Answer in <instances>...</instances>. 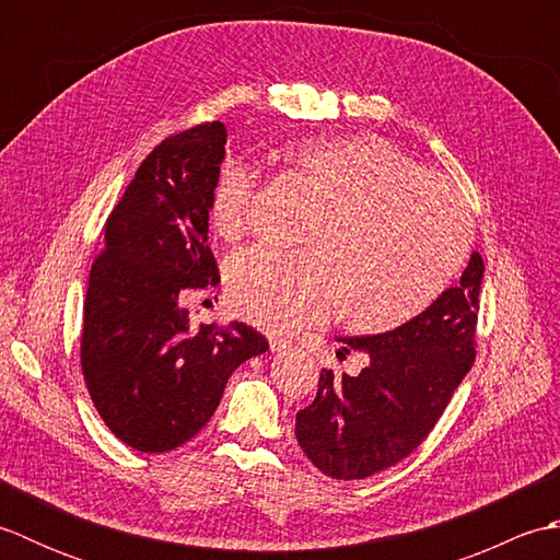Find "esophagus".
Returning a JSON list of instances; mask_svg holds the SVG:
<instances>
[{
	"instance_id": "34e87169",
	"label": "esophagus",
	"mask_w": 560,
	"mask_h": 560,
	"mask_svg": "<svg viewBox=\"0 0 560 560\" xmlns=\"http://www.w3.org/2000/svg\"><path fill=\"white\" fill-rule=\"evenodd\" d=\"M269 347H271L273 353H279V351L291 349L293 341H291V339H283V337H271V339H269Z\"/></svg>"
}]
</instances>
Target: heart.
Listing matches in <instances>:
<instances>
[{"label":"heart","mask_w":560,"mask_h":560,"mask_svg":"<svg viewBox=\"0 0 560 560\" xmlns=\"http://www.w3.org/2000/svg\"><path fill=\"white\" fill-rule=\"evenodd\" d=\"M277 159L317 201L301 253L249 247L231 257L225 289L237 313L265 329L337 319L355 335H385L443 299L471 245V217L450 187L395 144L368 135H311ZM253 175L225 163L209 192L223 241L247 229Z\"/></svg>","instance_id":"b5f03b06"}]
</instances>
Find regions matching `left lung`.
Here are the masks:
<instances>
[{"mask_svg": "<svg viewBox=\"0 0 560 560\" xmlns=\"http://www.w3.org/2000/svg\"><path fill=\"white\" fill-rule=\"evenodd\" d=\"M483 259L474 253L457 287L395 331L347 337L368 355L359 375L323 368L317 397L295 413V438L331 479H368L423 443L477 359ZM341 359V351L337 353Z\"/></svg>", "mask_w": 560, "mask_h": 560, "instance_id": "obj_1", "label": "left lung"}]
</instances>
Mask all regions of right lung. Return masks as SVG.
<instances>
[{"instance_id":"right-lung-1","label":"right lung","mask_w":560,"mask_h":560,"mask_svg":"<svg viewBox=\"0 0 560 560\" xmlns=\"http://www.w3.org/2000/svg\"><path fill=\"white\" fill-rule=\"evenodd\" d=\"M225 127L165 137L141 161L105 223L81 327V373L93 407L125 445L168 452L217 411L225 383L269 341L245 323L192 325L180 299L217 287L209 192Z\"/></svg>"}]
</instances>
